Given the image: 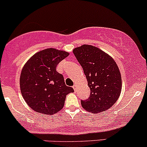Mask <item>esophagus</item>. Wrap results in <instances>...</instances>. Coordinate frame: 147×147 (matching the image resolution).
Returning a JSON list of instances; mask_svg holds the SVG:
<instances>
[{
    "mask_svg": "<svg viewBox=\"0 0 147 147\" xmlns=\"http://www.w3.org/2000/svg\"><path fill=\"white\" fill-rule=\"evenodd\" d=\"M73 88H74V90H75V91H76V89H77V87H76V84H75V85H74V86H73Z\"/></svg>",
    "mask_w": 147,
    "mask_h": 147,
    "instance_id": "34e87169",
    "label": "esophagus"
}]
</instances>
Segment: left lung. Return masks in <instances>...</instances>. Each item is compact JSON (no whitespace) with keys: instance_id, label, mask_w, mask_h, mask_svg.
<instances>
[{"instance_id":"obj_1","label":"left lung","mask_w":147,"mask_h":147,"mask_svg":"<svg viewBox=\"0 0 147 147\" xmlns=\"http://www.w3.org/2000/svg\"><path fill=\"white\" fill-rule=\"evenodd\" d=\"M73 53L83 69L90 95L81 100L82 108L92 113L105 111L117 100L121 94V78L115 60L98 48L82 45Z\"/></svg>"}]
</instances>
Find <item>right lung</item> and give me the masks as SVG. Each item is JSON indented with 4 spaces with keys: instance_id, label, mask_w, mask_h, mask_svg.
Returning a JSON list of instances; mask_svg holds the SVG:
<instances>
[{
    "instance_id": "1",
    "label": "right lung",
    "mask_w": 147,
    "mask_h": 147,
    "mask_svg": "<svg viewBox=\"0 0 147 147\" xmlns=\"http://www.w3.org/2000/svg\"><path fill=\"white\" fill-rule=\"evenodd\" d=\"M69 53L47 49L35 53L23 67L20 76L21 94L27 104L39 113L53 115L62 109L66 96L74 89L65 85L57 65Z\"/></svg>"
}]
</instances>
